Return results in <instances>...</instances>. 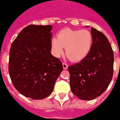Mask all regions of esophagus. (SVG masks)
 <instances>
[{
    "label": "esophagus",
    "mask_w": 120,
    "mask_h": 120,
    "mask_svg": "<svg viewBox=\"0 0 120 120\" xmlns=\"http://www.w3.org/2000/svg\"><path fill=\"white\" fill-rule=\"evenodd\" d=\"M62 65H63V68L64 69H68V64H66V63H63Z\"/></svg>",
    "instance_id": "obj_1"
}]
</instances>
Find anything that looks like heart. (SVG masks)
Segmentation results:
<instances>
[{
	"label": "heart",
	"instance_id": "heart-1",
	"mask_svg": "<svg viewBox=\"0 0 120 120\" xmlns=\"http://www.w3.org/2000/svg\"><path fill=\"white\" fill-rule=\"evenodd\" d=\"M93 43L92 34L87 30H72L64 28L59 32L57 38L51 40V49L54 56L59 58L64 53L69 60L79 62L87 56Z\"/></svg>",
	"mask_w": 120,
	"mask_h": 120
}]
</instances>
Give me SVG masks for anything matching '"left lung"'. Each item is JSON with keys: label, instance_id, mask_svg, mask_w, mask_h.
<instances>
[{"label": "left lung", "instance_id": "obj_1", "mask_svg": "<svg viewBox=\"0 0 120 120\" xmlns=\"http://www.w3.org/2000/svg\"><path fill=\"white\" fill-rule=\"evenodd\" d=\"M93 43L89 54L68 67L73 94L83 100L98 98L107 89L114 71V52L107 38L91 28Z\"/></svg>", "mask_w": 120, "mask_h": 120}]
</instances>
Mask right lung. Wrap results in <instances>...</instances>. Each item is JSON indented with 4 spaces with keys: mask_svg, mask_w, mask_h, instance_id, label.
Returning <instances> with one entry per match:
<instances>
[{
    "mask_svg": "<svg viewBox=\"0 0 120 120\" xmlns=\"http://www.w3.org/2000/svg\"><path fill=\"white\" fill-rule=\"evenodd\" d=\"M51 25H30L13 41L8 71L12 84L22 95L42 99L51 94L63 66L51 53Z\"/></svg>",
    "mask_w": 120,
    "mask_h": 120,
    "instance_id": "right-lung-1",
    "label": "right lung"
}]
</instances>
